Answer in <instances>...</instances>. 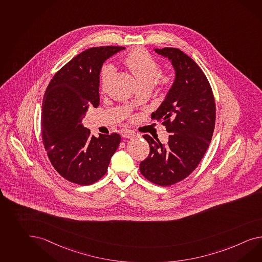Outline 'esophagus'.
I'll use <instances>...</instances> for the list:
<instances>
[{
  "label": "esophagus",
  "mask_w": 262,
  "mask_h": 262,
  "mask_svg": "<svg viewBox=\"0 0 262 262\" xmlns=\"http://www.w3.org/2000/svg\"><path fill=\"white\" fill-rule=\"evenodd\" d=\"M122 136L124 137V138H127V139H133L135 137H137L138 134L134 132V131H131V130H125L123 133H122Z\"/></svg>",
  "instance_id": "obj_1"
}]
</instances>
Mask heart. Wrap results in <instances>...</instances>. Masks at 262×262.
<instances>
[{
	"label": "heart",
	"instance_id": "obj_1",
	"mask_svg": "<svg viewBox=\"0 0 262 262\" xmlns=\"http://www.w3.org/2000/svg\"><path fill=\"white\" fill-rule=\"evenodd\" d=\"M124 63L132 71L139 83L142 85H152L155 79L161 71V64L146 49L137 47L124 57ZM115 72L112 64L105 63L101 69V86H105ZM173 77L170 73H161L159 76V84L161 89H168L173 83Z\"/></svg>",
	"mask_w": 262,
	"mask_h": 262
}]
</instances>
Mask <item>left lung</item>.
<instances>
[{
	"label": "left lung",
	"mask_w": 262,
	"mask_h": 262,
	"mask_svg": "<svg viewBox=\"0 0 262 262\" xmlns=\"http://www.w3.org/2000/svg\"><path fill=\"white\" fill-rule=\"evenodd\" d=\"M155 51L167 57L176 70L172 88L152 114L170 136L166 144L142 136L150 152L140 170L148 181L170 186L187 178L206 153L215 129V98L206 76L188 55L173 47Z\"/></svg>",
	"instance_id": "1"
}]
</instances>
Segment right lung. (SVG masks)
Listing matches in <instances>:
<instances>
[{
	"instance_id": "add662e5",
	"label": "right lung",
	"mask_w": 262,
	"mask_h": 262,
	"mask_svg": "<svg viewBox=\"0 0 262 262\" xmlns=\"http://www.w3.org/2000/svg\"><path fill=\"white\" fill-rule=\"evenodd\" d=\"M124 47H92L77 55L54 75L45 93L41 138L48 159L66 180L90 185L106 174L121 142L117 133L90 135L82 120L90 105L100 104L102 63Z\"/></svg>"
}]
</instances>
